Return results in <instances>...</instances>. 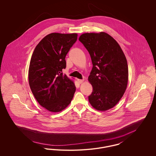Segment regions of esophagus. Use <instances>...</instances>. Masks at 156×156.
Masks as SVG:
<instances>
[{
    "instance_id": "esophagus-1",
    "label": "esophagus",
    "mask_w": 156,
    "mask_h": 156,
    "mask_svg": "<svg viewBox=\"0 0 156 156\" xmlns=\"http://www.w3.org/2000/svg\"><path fill=\"white\" fill-rule=\"evenodd\" d=\"M78 81L80 83H82L84 81V80H78Z\"/></svg>"
}]
</instances>
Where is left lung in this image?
<instances>
[{
	"mask_svg": "<svg viewBox=\"0 0 156 156\" xmlns=\"http://www.w3.org/2000/svg\"><path fill=\"white\" fill-rule=\"evenodd\" d=\"M79 40L88 51L93 67L88 77L93 90L89 103L97 111L113 108L125 92L128 66L118 42L105 32L83 33Z\"/></svg>",
	"mask_w": 156,
	"mask_h": 156,
	"instance_id": "8db88e82",
	"label": "left lung"
}]
</instances>
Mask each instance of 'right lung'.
Segmentation results:
<instances>
[{"instance_id":"1","label":"right lung","mask_w":156,"mask_h":156,"mask_svg":"<svg viewBox=\"0 0 156 156\" xmlns=\"http://www.w3.org/2000/svg\"><path fill=\"white\" fill-rule=\"evenodd\" d=\"M76 33H52L36 47L30 60L29 83L39 104L48 111L59 112L71 103L74 82L62 73L66 56L77 40Z\"/></svg>"}]
</instances>
